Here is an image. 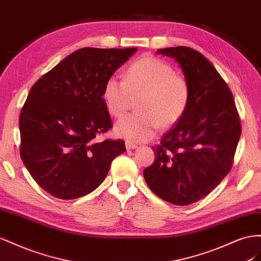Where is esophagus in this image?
<instances>
[{
    "label": "esophagus",
    "mask_w": 261,
    "mask_h": 261,
    "mask_svg": "<svg viewBox=\"0 0 261 261\" xmlns=\"http://www.w3.org/2000/svg\"><path fill=\"white\" fill-rule=\"evenodd\" d=\"M125 147H126V150H136V148L138 147V145L133 144L132 142H129V141H126V142H125Z\"/></svg>",
    "instance_id": "esophagus-1"
}]
</instances>
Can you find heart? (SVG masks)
<instances>
[{"mask_svg": "<svg viewBox=\"0 0 261 261\" xmlns=\"http://www.w3.org/2000/svg\"><path fill=\"white\" fill-rule=\"evenodd\" d=\"M138 97L139 113L118 121L115 132L133 142H144L153 138L160 125L169 128L180 120L188 106L189 87L168 63L145 56L126 69L124 81L111 76L102 91L103 103L115 118H121L132 98Z\"/></svg>", "mask_w": 261, "mask_h": 261, "instance_id": "obj_1", "label": "heart"}]
</instances>
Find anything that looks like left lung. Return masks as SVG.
Returning a JSON list of instances; mask_svg holds the SVG:
<instances>
[{
	"label": "left lung",
	"instance_id": "obj_1",
	"mask_svg": "<svg viewBox=\"0 0 261 261\" xmlns=\"http://www.w3.org/2000/svg\"><path fill=\"white\" fill-rule=\"evenodd\" d=\"M179 64L189 87L180 120L153 146L156 158L143 170L150 189L176 205L195 203L232 168L241 122L232 92L207 59L189 47L156 51Z\"/></svg>",
	"mask_w": 261,
	"mask_h": 261
}]
</instances>
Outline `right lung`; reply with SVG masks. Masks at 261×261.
<instances>
[{"instance_id": "right-lung-1", "label": "right lung", "mask_w": 261, "mask_h": 261, "mask_svg": "<svg viewBox=\"0 0 261 261\" xmlns=\"http://www.w3.org/2000/svg\"><path fill=\"white\" fill-rule=\"evenodd\" d=\"M137 50H76L32 87L19 117L20 156L51 196L71 200L88 195L125 151L122 140L97 142L96 137L111 128L102 100L106 81Z\"/></svg>"}]
</instances>
